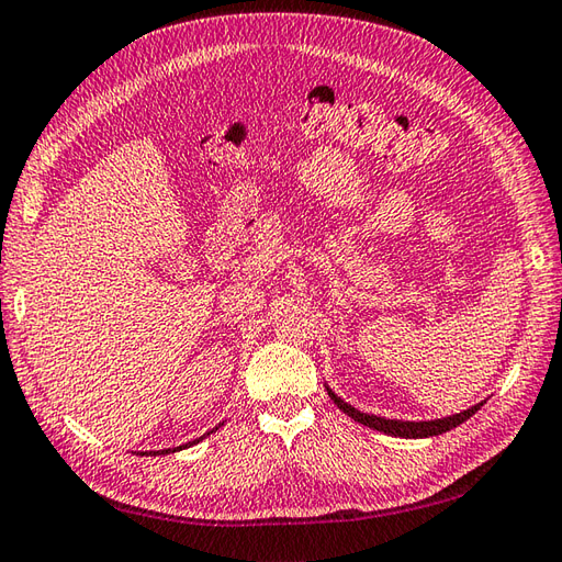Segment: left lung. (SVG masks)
I'll return each mask as SVG.
<instances>
[{
	"label": "left lung",
	"instance_id": "left-lung-1",
	"mask_svg": "<svg viewBox=\"0 0 562 562\" xmlns=\"http://www.w3.org/2000/svg\"><path fill=\"white\" fill-rule=\"evenodd\" d=\"M329 397L335 400V405L345 412V415H349L351 419L361 422L363 427H371V429H378L383 434H391V437H403V439H425V437H437V434H443L449 431L458 425H463L465 419H471L475 412L480 409V405L465 409V412H458V415H451V417H443V419H434V422H400V419H385V417H375V415H366V412H359L357 407H351L349 403H345V400L337 397L335 393L329 391L327 387Z\"/></svg>",
	"mask_w": 562,
	"mask_h": 562
}]
</instances>
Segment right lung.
I'll return each mask as SVG.
<instances>
[{"mask_svg":"<svg viewBox=\"0 0 562 562\" xmlns=\"http://www.w3.org/2000/svg\"><path fill=\"white\" fill-rule=\"evenodd\" d=\"M199 441V439H196ZM196 441H189V443H196ZM169 451H181V446H177V449H165V451H157V453H169ZM155 453V451H153Z\"/></svg>","mask_w":562,"mask_h":562,"instance_id":"1","label":"right lung"}]
</instances>
